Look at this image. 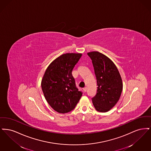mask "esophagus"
I'll use <instances>...</instances> for the list:
<instances>
[{"label": "esophagus", "instance_id": "1", "mask_svg": "<svg viewBox=\"0 0 151 151\" xmlns=\"http://www.w3.org/2000/svg\"><path fill=\"white\" fill-rule=\"evenodd\" d=\"M83 91H84V92H86V87H84V88H83Z\"/></svg>", "mask_w": 151, "mask_h": 151}]
</instances>
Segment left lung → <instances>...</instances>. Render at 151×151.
Instances as JSON below:
<instances>
[{"label": "left lung", "mask_w": 151, "mask_h": 151, "mask_svg": "<svg viewBox=\"0 0 151 151\" xmlns=\"http://www.w3.org/2000/svg\"><path fill=\"white\" fill-rule=\"evenodd\" d=\"M91 58L97 83L96 96L92 99L95 109L100 112H107L119 100L123 83L116 65L108 57L98 51L87 54Z\"/></svg>", "instance_id": "8db88e82"}]
</instances>
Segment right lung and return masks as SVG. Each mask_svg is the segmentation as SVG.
<instances>
[{"mask_svg": "<svg viewBox=\"0 0 151 151\" xmlns=\"http://www.w3.org/2000/svg\"><path fill=\"white\" fill-rule=\"evenodd\" d=\"M81 55L80 53L62 54L51 63L44 73L41 81L44 96L51 107L59 113L71 111L82 96L72 75Z\"/></svg>", "mask_w": 151, "mask_h": 151, "instance_id": "1", "label": "right lung"}]
</instances>
